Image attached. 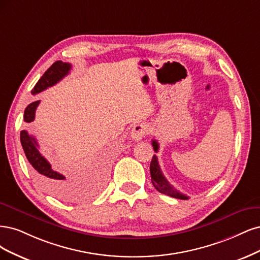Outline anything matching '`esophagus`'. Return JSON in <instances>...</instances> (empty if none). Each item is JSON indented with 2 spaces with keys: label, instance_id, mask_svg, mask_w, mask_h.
<instances>
[{
  "label": "esophagus",
  "instance_id": "obj_1",
  "mask_svg": "<svg viewBox=\"0 0 260 260\" xmlns=\"http://www.w3.org/2000/svg\"><path fill=\"white\" fill-rule=\"evenodd\" d=\"M148 133H149L148 125L145 123H138L133 127L131 136L135 141H139L144 138Z\"/></svg>",
  "mask_w": 260,
  "mask_h": 260
}]
</instances>
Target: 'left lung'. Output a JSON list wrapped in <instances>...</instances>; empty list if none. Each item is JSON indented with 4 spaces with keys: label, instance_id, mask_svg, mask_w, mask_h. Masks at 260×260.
I'll use <instances>...</instances> for the list:
<instances>
[{
    "label": "left lung",
    "instance_id": "1",
    "mask_svg": "<svg viewBox=\"0 0 260 260\" xmlns=\"http://www.w3.org/2000/svg\"><path fill=\"white\" fill-rule=\"evenodd\" d=\"M152 146H153L154 151L157 152L158 151V144H157L156 140H152ZM150 174H151L152 185L154 186V188L158 192H161V193L166 194V196H170L172 198L180 199V200L189 199L187 196L182 194L181 192H179L178 190H176L171 185V183L167 181V179L164 177V175L161 171L160 165H158L156 155H153L152 161H151V163H150Z\"/></svg>",
    "mask_w": 260,
    "mask_h": 260
}]
</instances>
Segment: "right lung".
<instances>
[{"instance_id":"right-lung-1","label":"right lung","mask_w":260,"mask_h":260,"mask_svg":"<svg viewBox=\"0 0 260 260\" xmlns=\"http://www.w3.org/2000/svg\"><path fill=\"white\" fill-rule=\"evenodd\" d=\"M70 69L71 64L68 62H62L60 60L54 62L38 81L35 88L31 90V94H39L47 87L55 85L56 83L62 80L66 75L69 73ZM39 104L40 100H38V102H33L24 109V122L30 123L35 120L36 110ZM20 142L24 154H26L29 163L32 165L33 173H35L36 178L40 182V185L47 192H49V193L57 198H68L72 192V183L69 180H67L62 174L52 170L51 164H49L46 158L41 154L37 139L29 135L27 131H21Z\"/></svg>"}]
</instances>
